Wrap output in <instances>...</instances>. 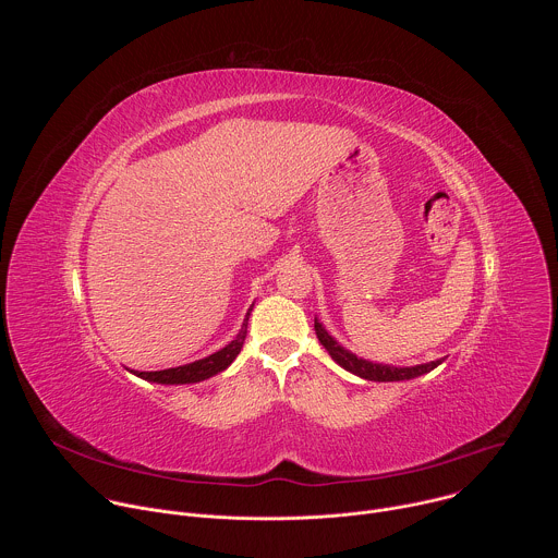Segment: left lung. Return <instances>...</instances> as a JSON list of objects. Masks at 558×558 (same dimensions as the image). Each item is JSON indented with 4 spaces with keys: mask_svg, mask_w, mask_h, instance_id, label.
<instances>
[{
    "mask_svg": "<svg viewBox=\"0 0 558 558\" xmlns=\"http://www.w3.org/2000/svg\"><path fill=\"white\" fill-rule=\"evenodd\" d=\"M315 336L317 340H320V344L329 351V355L342 366L347 368L349 373L357 375V377H364V379H371V381H402V379H413V377H420L424 373H430L433 368H437L441 360H435V362H428V364H417V366H390V364H377V362H368V360H362L357 357L355 353L347 351L336 338L329 336V331L317 323L315 317Z\"/></svg>",
    "mask_w": 558,
    "mask_h": 558,
    "instance_id": "1",
    "label": "left lung"
}]
</instances>
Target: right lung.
Instances as JSON below:
<instances>
[{
  "label": "right lung",
  "mask_w": 558,
  "mask_h": 558,
  "mask_svg": "<svg viewBox=\"0 0 558 558\" xmlns=\"http://www.w3.org/2000/svg\"><path fill=\"white\" fill-rule=\"evenodd\" d=\"M250 313L252 308L247 311L245 315V323L241 327V331H238V336L220 351L203 357V360H196L192 364H183V366H177V368H166V371H130L134 373L136 377L141 379H147V381H156V384H196V381H203L207 377H214L218 375L220 371H225L233 360L235 355L241 353L243 344H245V338H247V323H250Z\"/></svg>",
  "instance_id": "1"
}]
</instances>
